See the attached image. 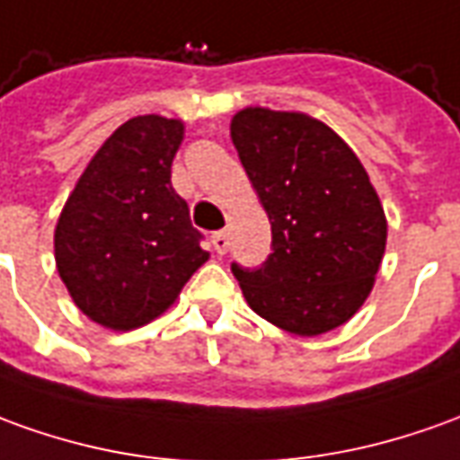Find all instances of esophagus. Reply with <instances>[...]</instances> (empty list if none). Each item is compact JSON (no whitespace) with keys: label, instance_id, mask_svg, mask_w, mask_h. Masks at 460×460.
<instances>
[{"label":"esophagus","instance_id":"esophagus-1","mask_svg":"<svg viewBox=\"0 0 460 460\" xmlns=\"http://www.w3.org/2000/svg\"><path fill=\"white\" fill-rule=\"evenodd\" d=\"M227 245H230V237H227L225 230H220V233H212V248H215L217 255H225V252H227Z\"/></svg>","mask_w":460,"mask_h":460}]
</instances>
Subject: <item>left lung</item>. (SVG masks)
Returning a JSON list of instances; mask_svg holds the SVG:
<instances>
[{
	"label": "left lung",
	"instance_id": "8db88e82",
	"mask_svg": "<svg viewBox=\"0 0 460 460\" xmlns=\"http://www.w3.org/2000/svg\"><path fill=\"white\" fill-rule=\"evenodd\" d=\"M230 137L272 230L261 268L233 262L248 305L303 338L348 323L373 290L388 237L366 167L338 132L305 112L245 107Z\"/></svg>",
	"mask_w": 460,
	"mask_h": 460
}]
</instances>
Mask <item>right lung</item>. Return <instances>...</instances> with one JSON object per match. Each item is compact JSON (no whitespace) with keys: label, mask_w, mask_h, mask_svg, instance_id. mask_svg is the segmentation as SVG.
Returning <instances> with one entry per match:
<instances>
[{"label":"right lung","mask_w":460,"mask_h":460,"mask_svg":"<svg viewBox=\"0 0 460 460\" xmlns=\"http://www.w3.org/2000/svg\"><path fill=\"white\" fill-rule=\"evenodd\" d=\"M182 137V119H128L94 152L59 212L57 272L102 328L135 331L160 318L210 258L170 182Z\"/></svg>","instance_id":"obj_1"}]
</instances>
